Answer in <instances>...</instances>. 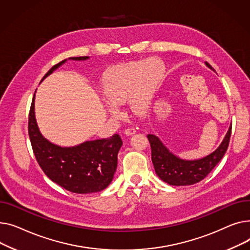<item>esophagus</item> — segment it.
Wrapping results in <instances>:
<instances>
[{
  "label": "esophagus",
  "mask_w": 250,
  "mask_h": 250,
  "mask_svg": "<svg viewBox=\"0 0 250 250\" xmlns=\"http://www.w3.org/2000/svg\"><path fill=\"white\" fill-rule=\"evenodd\" d=\"M135 132H136V129L133 128V127H130V128H126V129H125V134H126L127 136L134 134Z\"/></svg>",
  "instance_id": "esophagus-1"
}]
</instances>
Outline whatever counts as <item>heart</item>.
I'll use <instances>...</instances> for the list:
<instances>
[{"mask_svg": "<svg viewBox=\"0 0 250 250\" xmlns=\"http://www.w3.org/2000/svg\"><path fill=\"white\" fill-rule=\"evenodd\" d=\"M164 77V65L155 58L132 62L109 71L103 80V90L111 104L121 105L131 99L133 111L143 113L149 108Z\"/></svg>", "mask_w": 250, "mask_h": 250, "instance_id": "b5f03b06", "label": "heart"}]
</instances>
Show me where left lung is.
I'll list each match as a JSON object with an SVG mask.
<instances>
[{
    "instance_id": "obj_1",
    "label": "left lung",
    "mask_w": 250,
    "mask_h": 250,
    "mask_svg": "<svg viewBox=\"0 0 250 250\" xmlns=\"http://www.w3.org/2000/svg\"><path fill=\"white\" fill-rule=\"evenodd\" d=\"M206 65L213 67L206 62ZM214 70V69H213ZM231 136V126L219 147L207 155L197 160H185L172 154L155 135L148 134L147 138L151 146V160L156 174L171 186H189L204 180L224 156Z\"/></svg>"
}]
</instances>
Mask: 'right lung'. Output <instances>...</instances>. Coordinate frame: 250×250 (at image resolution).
Here are the masks:
<instances>
[{
    "mask_svg": "<svg viewBox=\"0 0 250 250\" xmlns=\"http://www.w3.org/2000/svg\"><path fill=\"white\" fill-rule=\"evenodd\" d=\"M87 56L70 57L84 61ZM66 60L53 65L42 81ZM34 97L28 119V133L38 165L47 177L76 194H91L106 188L112 182L123 144L120 135L85 141L73 147H61L44 138L38 129L34 113Z\"/></svg>",
    "mask_w": 250,
    "mask_h": 250,
    "instance_id": "right-lung-1",
    "label": "right lung"
}]
</instances>
